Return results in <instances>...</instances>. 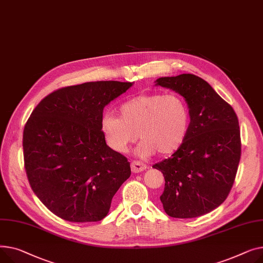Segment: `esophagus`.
<instances>
[{"label":"esophagus","mask_w":263,"mask_h":263,"mask_svg":"<svg viewBox=\"0 0 263 263\" xmlns=\"http://www.w3.org/2000/svg\"><path fill=\"white\" fill-rule=\"evenodd\" d=\"M130 167H132V172L133 173H140L146 168V164L140 162V161H133L130 163Z\"/></svg>","instance_id":"obj_1"}]
</instances>
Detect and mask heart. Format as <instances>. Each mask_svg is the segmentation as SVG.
Masks as SVG:
<instances>
[{
	"label": "heart",
	"mask_w": 263,
	"mask_h": 263,
	"mask_svg": "<svg viewBox=\"0 0 263 263\" xmlns=\"http://www.w3.org/2000/svg\"><path fill=\"white\" fill-rule=\"evenodd\" d=\"M190 112L187 103L176 95H141L119 107V117L104 114L101 129L106 143L125 153L138 137L136 153L142 158L158 152L168 155L177 151L187 137Z\"/></svg>",
	"instance_id": "heart-1"
}]
</instances>
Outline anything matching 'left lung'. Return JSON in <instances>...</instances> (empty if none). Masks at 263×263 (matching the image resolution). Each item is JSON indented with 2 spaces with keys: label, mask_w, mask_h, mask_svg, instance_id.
Instances as JSON below:
<instances>
[{
  "label": "left lung",
  "mask_w": 263,
  "mask_h": 263,
  "mask_svg": "<svg viewBox=\"0 0 263 263\" xmlns=\"http://www.w3.org/2000/svg\"><path fill=\"white\" fill-rule=\"evenodd\" d=\"M155 83L183 97L190 112L183 143L171 157L153 165L164 176L160 200L170 217H200L218 208L233 188L241 157L238 117L196 75L160 77Z\"/></svg>",
  "instance_id": "left-lung-1"
}]
</instances>
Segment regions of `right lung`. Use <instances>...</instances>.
Masks as SVG:
<instances>
[{"mask_svg": "<svg viewBox=\"0 0 263 263\" xmlns=\"http://www.w3.org/2000/svg\"><path fill=\"white\" fill-rule=\"evenodd\" d=\"M133 83L89 82L45 97L23 132L26 175L34 193L69 222L103 220L111 199L130 176L125 156L106 144L104 107Z\"/></svg>", "mask_w": 263, "mask_h": 263, "instance_id": "1", "label": "right lung"}]
</instances>
